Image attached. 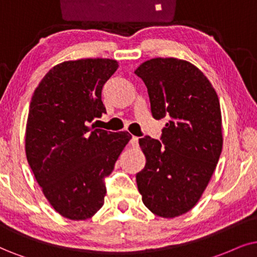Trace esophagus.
I'll use <instances>...</instances> for the list:
<instances>
[{
  "label": "esophagus",
  "mask_w": 257,
  "mask_h": 257,
  "mask_svg": "<svg viewBox=\"0 0 257 257\" xmlns=\"http://www.w3.org/2000/svg\"><path fill=\"white\" fill-rule=\"evenodd\" d=\"M131 145L133 147H136V146L139 145V138L138 136H133L132 140H131Z\"/></svg>",
  "instance_id": "esophagus-1"
}]
</instances>
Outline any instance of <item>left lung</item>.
I'll return each instance as SVG.
<instances>
[{
	"mask_svg": "<svg viewBox=\"0 0 257 257\" xmlns=\"http://www.w3.org/2000/svg\"><path fill=\"white\" fill-rule=\"evenodd\" d=\"M135 74L144 80L155 119L168 118L161 141L139 140L146 166L136 174L142 201L154 215L173 218L198 203L223 147L219 99L210 80L186 60L154 58Z\"/></svg>",
	"mask_w": 257,
	"mask_h": 257,
	"instance_id": "obj_1",
	"label": "left lung"
}]
</instances>
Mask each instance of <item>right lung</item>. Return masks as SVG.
I'll list each match as a JSON object with an SVG mask.
<instances>
[{"instance_id":"obj_1","label":"right lung","mask_w":257,"mask_h":257,"mask_svg":"<svg viewBox=\"0 0 257 257\" xmlns=\"http://www.w3.org/2000/svg\"><path fill=\"white\" fill-rule=\"evenodd\" d=\"M118 69L112 59L58 64L35 89L26 125V155L53 209L84 220L103 206L104 178L132 136L89 125L105 112L102 89Z\"/></svg>"}]
</instances>
